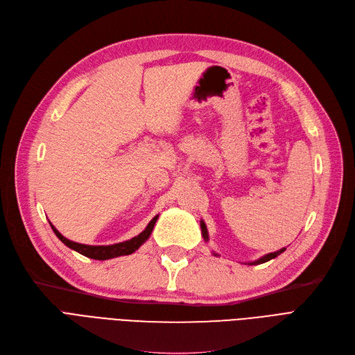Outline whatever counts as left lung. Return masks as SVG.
I'll list each match as a JSON object with an SVG mask.
<instances>
[{"label": "left lung", "mask_w": 355, "mask_h": 355, "mask_svg": "<svg viewBox=\"0 0 355 355\" xmlns=\"http://www.w3.org/2000/svg\"><path fill=\"white\" fill-rule=\"evenodd\" d=\"M201 232H202V237H204V240L205 242H208V230H207V225H205V223L204 221H201ZM286 250V248H282V249H279V250H277V252H272V253H268V254H265V257H262V258H259L258 261H253V262H248L249 265H259V263H265V262H268V261H271V259H274V258H277L278 254H281L282 252ZM216 254V253H214Z\"/></svg>", "instance_id": "8db88e82"}]
</instances>
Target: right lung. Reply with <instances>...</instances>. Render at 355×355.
<instances>
[{"instance_id":"obj_1","label":"right lung","mask_w":355,"mask_h":355,"mask_svg":"<svg viewBox=\"0 0 355 355\" xmlns=\"http://www.w3.org/2000/svg\"><path fill=\"white\" fill-rule=\"evenodd\" d=\"M159 216H155L148 225L144 229V232H141L138 236L126 240V242H121V243H115V245H107V246H90V245H81L77 242H73V240H68L67 237H64L58 230L55 229V227L51 224L53 233L56 234L61 242L68 246L69 249H73L84 257H87L90 259H97V261H106V259H112V258H118V257H123V254H131L134 253L141 245L147 242V239L150 237L153 229H154V224L157 221Z\"/></svg>"}]
</instances>
